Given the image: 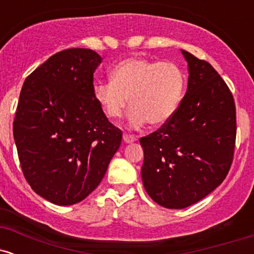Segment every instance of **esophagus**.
Instances as JSON below:
<instances>
[{"label": "esophagus", "instance_id": "1", "mask_svg": "<svg viewBox=\"0 0 254 254\" xmlns=\"http://www.w3.org/2000/svg\"><path fill=\"white\" fill-rule=\"evenodd\" d=\"M123 139L125 143H132V142L136 141V137L133 135H130V133H124Z\"/></svg>", "mask_w": 254, "mask_h": 254}]
</instances>
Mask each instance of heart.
Listing matches in <instances>:
<instances>
[{"label":"heart","mask_w":254,"mask_h":254,"mask_svg":"<svg viewBox=\"0 0 254 254\" xmlns=\"http://www.w3.org/2000/svg\"><path fill=\"white\" fill-rule=\"evenodd\" d=\"M111 81H99L94 97L112 121L123 117L129 106V124L159 127L176 115L186 88L185 72L173 62H154L130 57L110 72Z\"/></svg>","instance_id":"b5f03b06"}]
</instances>
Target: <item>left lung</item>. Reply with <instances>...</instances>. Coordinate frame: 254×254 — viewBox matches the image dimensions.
<instances>
[{"instance_id":"left-lung-1","label":"left lung","mask_w":254,"mask_h":254,"mask_svg":"<svg viewBox=\"0 0 254 254\" xmlns=\"http://www.w3.org/2000/svg\"><path fill=\"white\" fill-rule=\"evenodd\" d=\"M189 82L182 104L167 123L139 138L141 176L154 202L184 209L223 182L234 155L237 113L232 93L208 62L182 50Z\"/></svg>"}]
</instances>
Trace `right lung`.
Here are the masks:
<instances>
[{"label":"right lung","mask_w":254,"mask_h":254,"mask_svg":"<svg viewBox=\"0 0 254 254\" xmlns=\"http://www.w3.org/2000/svg\"><path fill=\"white\" fill-rule=\"evenodd\" d=\"M101 58L89 49L57 52L25 80L13 123L22 173L32 190L72 205L98 188L122 142L94 97Z\"/></svg>","instance_id":"right-lung-1"}]
</instances>
